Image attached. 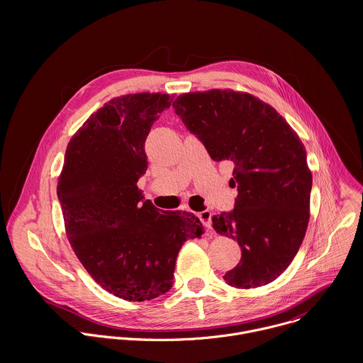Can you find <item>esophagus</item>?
<instances>
[{
    "label": "esophagus",
    "instance_id": "34e87169",
    "mask_svg": "<svg viewBox=\"0 0 363 363\" xmlns=\"http://www.w3.org/2000/svg\"><path fill=\"white\" fill-rule=\"evenodd\" d=\"M199 218H200V220L203 222V225L206 226V228H211V218H212V212L211 211H201V212H199Z\"/></svg>",
    "mask_w": 363,
    "mask_h": 363
}]
</instances>
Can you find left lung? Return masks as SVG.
<instances>
[{"label":"left lung","mask_w":363,"mask_h":363,"mask_svg":"<svg viewBox=\"0 0 363 363\" xmlns=\"http://www.w3.org/2000/svg\"><path fill=\"white\" fill-rule=\"evenodd\" d=\"M173 107L215 162L235 164L229 182L238 189L235 208L212 216L216 233L242 249L223 279L239 289L272 282L296 256L311 218L305 145L274 107L246 92L183 94Z\"/></svg>","instance_id":"left-lung-1"}]
</instances>
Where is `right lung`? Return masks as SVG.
I'll use <instances>...</instances> for the list:
<instances>
[{"mask_svg": "<svg viewBox=\"0 0 363 363\" xmlns=\"http://www.w3.org/2000/svg\"><path fill=\"white\" fill-rule=\"evenodd\" d=\"M167 94H130L94 113L68 143L57 196L74 253L107 292L151 301L173 285L183 243L201 238L193 212L159 211L137 186L147 172L145 140Z\"/></svg>", "mask_w": 363, "mask_h": 363, "instance_id": "add662e5", "label": "right lung"}]
</instances>
